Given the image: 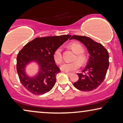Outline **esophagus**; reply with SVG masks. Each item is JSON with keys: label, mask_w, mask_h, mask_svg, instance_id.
I'll list each match as a JSON object with an SVG mask.
<instances>
[{"label": "esophagus", "mask_w": 123, "mask_h": 123, "mask_svg": "<svg viewBox=\"0 0 123 123\" xmlns=\"http://www.w3.org/2000/svg\"><path fill=\"white\" fill-rule=\"evenodd\" d=\"M65 73H66L67 75H69V76H70V75H71V74H72V73H68V72H65Z\"/></svg>", "instance_id": "obj_1"}]
</instances>
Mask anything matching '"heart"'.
<instances>
[{
	"mask_svg": "<svg viewBox=\"0 0 123 123\" xmlns=\"http://www.w3.org/2000/svg\"><path fill=\"white\" fill-rule=\"evenodd\" d=\"M69 46L75 54H77L76 56L74 58V60H77L70 63H64L61 66V69L64 72H72L75 71L80 68V62L77 61V60H78L81 63H85V56L82 54L83 52V48L80 43L77 42H72ZM53 59L55 63L57 64H60L63 62L62 49L61 47H59L54 52Z\"/></svg>",
	"mask_w": 123,
	"mask_h": 123,
	"instance_id": "b5f03b06",
	"label": "heart"
}]
</instances>
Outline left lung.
Masks as SVG:
<instances>
[{
    "mask_svg": "<svg viewBox=\"0 0 123 123\" xmlns=\"http://www.w3.org/2000/svg\"><path fill=\"white\" fill-rule=\"evenodd\" d=\"M75 39L83 43L90 54L87 64L82 72L78 73L79 80L73 83L75 88L82 91H91L104 81L109 68V53L100 43L87 36L73 35L70 40Z\"/></svg>",
    "mask_w": 123,
    "mask_h": 123,
    "instance_id": "8db88e82",
    "label": "left lung"
}]
</instances>
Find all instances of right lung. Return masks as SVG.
Returning <instances> with one entry per match:
<instances>
[{"mask_svg":"<svg viewBox=\"0 0 123 123\" xmlns=\"http://www.w3.org/2000/svg\"><path fill=\"white\" fill-rule=\"evenodd\" d=\"M71 35L36 37L28 43L18 53L17 57V71L22 85L33 95H43L53 88L57 74L60 70L53 59L54 52ZM31 61L40 65L39 73L30 78L24 72L25 67Z\"/></svg>","mask_w":123,"mask_h":123,"instance_id":"add662e5","label":"right lung"}]
</instances>
